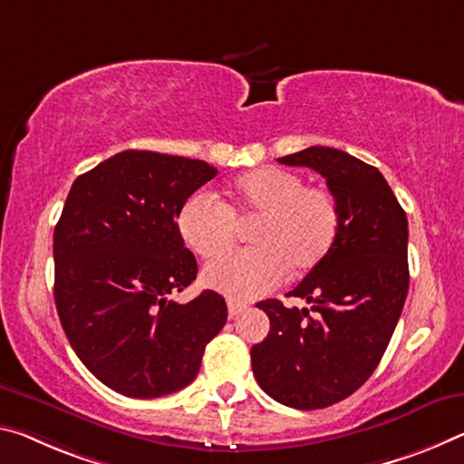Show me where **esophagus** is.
Returning <instances> with one entry per match:
<instances>
[{
	"mask_svg": "<svg viewBox=\"0 0 464 464\" xmlns=\"http://www.w3.org/2000/svg\"><path fill=\"white\" fill-rule=\"evenodd\" d=\"M246 304H241L237 299H229L227 301V310H229V318H235V315H239L241 312L246 310Z\"/></svg>",
	"mask_w": 464,
	"mask_h": 464,
	"instance_id": "34e87169",
	"label": "esophagus"
}]
</instances>
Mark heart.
I'll return each instance as SVG.
<instances>
[{"instance_id": "b5f03b06", "label": "heart", "mask_w": 464, "mask_h": 464, "mask_svg": "<svg viewBox=\"0 0 464 464\" xmlns=\"http://www.w3.org/2000/svg\"><path fill=\"white\" fill-rule=\"evenodd\" d=\"M256 249L204 270V281L233 299H254L283 281L305 275L326 260L341 231V206L324 186H305L299 173L262 167L233 181L229 202L194 194L181 204L178 229L204 260H218L237 239L235 223H254Z\"/></svg>"}]
</instances>
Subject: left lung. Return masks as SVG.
Wrapping results in <instances>:
<instances>
[{"instance_id": "1", "label": "left lung", "mask_w": 464, "mask_h": 464, "mask_svg": "<svg viewBox=\"0 0 464 464\" xmlns=\"http://www.w3.org/2000/svg\"><path fill=\"white\" fill-rule=\"evenodd\" d=\"M278 163L318 171L341 206L334 247L289 293L312 312L260 301L270 333L252 347L262 391L314 411L351 396L384 355L409 291V225L384 175L349 152L310 146Z\"/></svg>"}]
</instances>
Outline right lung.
<instances>
[{
	"label": "right lung",
	"mask_w": 464,
	"mask_h": 464,
	"mask_svg": "<svg viewBox=\"0 0 464 464\" xmlns=\"http://www.w3.org/2000/svg\"><path fill=\"white\" fill-rule=\"evenodd\" d=\"M218 171L204 160L123 150L72 183L53 233V297L63 333L88 372L131 399L186 388L227 304L202 291L178 229L181 204Z\"/></svg>",
	"instance_id": "1"
}]
</instances>
